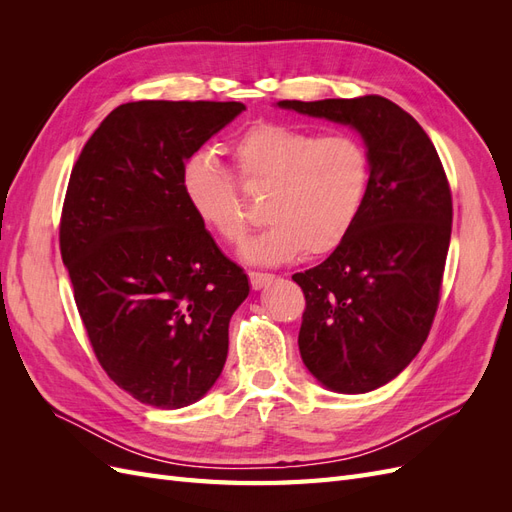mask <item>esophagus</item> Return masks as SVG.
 Segmentation results:
<instances>
[{
    "mask_svg": "<svg viewBox=\"0 0 512 512\" xmlns=\"http://www.w3.org/2000/svg\"><path fill=\"white\" fill-rule=\"evenodd\" d=\"M273 280L271 273H260V271H250V284L254 290H260L262 286H267Z\"/></svg>",
    "mask_w": 512,
    "mask_h": 512,
    "instance_id": "obj_1",
    "label": "esophagus"
}]
</instances>
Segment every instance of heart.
<instances>
[{"instance_id": "1", "label": "heart", "mask_w": 512, "mask_h": 512, "mask_svg": "<svg viewBox=\"0 0 512 512\" xmlns=\"http://www.w3.org/2000/svg\"><path fill=\"white\" fill-rule=\"evenodd\" d=\"M228 149L243 190L269 188L262 211L269 226L243 247L247 260L280 265L303 252L316 258L350 237L371 181V158L361 138L346 132L316 136L290 123L256 121ZM236 182L207 151L181 166V194L194 218L230 245L243 241L252 222Z\"/></svg>"}]
</instances>
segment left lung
<instances>
[{
  "label": "left lung",
  "mask_w": 512,
  "mask_h": 512,
  "mask_svg": "<svg viewBox=\"0 0 512 512\" xmlns=\"http://www.w3.org/2000/svg\"><path fill=\"white\" fill-rule=\"evenodd\" d=\"M280 106L352 126L369 151L359 222L327 260L292 280L305 294V367L331 391H374L408 367L436 318L453 228L451 185L427 132L391 100Z\"/></svg>",
  "instance_id": "obj_1"
}]
</instances>
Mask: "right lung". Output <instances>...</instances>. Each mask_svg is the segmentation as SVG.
<instances>
[{
    "instance_id": "1",
    "label": "right lung",
    "mask_w": 512,
    "mask_h": 512,
    "mask_svg": "<svg viewBox=\"0 0 512 512\" xmlns=\"http://www.w3.org/2000/svg\"><path fill=\"white\" fill-rule=\"evenodd\" d=\"M241 102L143 100L91 134L68 181L61 260L106 376L147 406L194 404L220 378L228 322L250 292L194 218L181 166Z\"/></svg>"
}]
</instances>
